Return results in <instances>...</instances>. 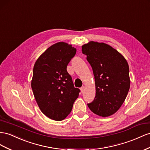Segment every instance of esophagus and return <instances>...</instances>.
I'll list each match as a JSON object with an SVG mask.
<instances>
[{
	"label": "esophagus",
	"mask_w": 150,
	"mask_h": 150,
	"mask_svg": "<svg viewBox=\"0 0 150 150\" xmlns=\"http://www.w3.org/2000/svg\"><path fill=\"white\" fill-rule=\"evenodd\" d=\"M84 86H82L81 88H80V90H81V93H84Z\"/></svg>",
	"instance_id": "esophagus-1"
}]
</instances>
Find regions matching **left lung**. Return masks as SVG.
I'll list each match as a JSON object with an SVG mask.
<instances>
[{"instance_id": "obj_1", "label": "left lung", "mask_w": 150, "mask_h": 150, "mask_svg": "<svg viewBox=\"0 0 150 150\" xmlns=\"http://www.w3.org/2000/svg\"><path fill=\"white\" fill-rule=\"evenodd\" d=\"M95 76L96 95L88 104L94 114L110 116L122 106L130 88L129 65L124 56L104 43L90 42L82 46Z\"/></svg>"}]
</instances>
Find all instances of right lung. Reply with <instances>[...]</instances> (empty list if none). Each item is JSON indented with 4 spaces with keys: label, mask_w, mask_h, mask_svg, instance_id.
<instances>
[{
    "label": "right lung",
    "mask_w": 150,
    "mask_h": 150,
    "mask_svg": "<svg viewBox=\"0 0 150 150\" xmlns=\"http://www.w3.org/2000/svg\"><path fill=\"white\" fill-rule=\"evenodd\" d=\"M76 49L65 42L54 44L36 60L31 88L44 115L60 121L70 114L80 90L74 86L67 66Z\"/></svg>",
    "instance_id": "obj_1"
}]
</instances>
